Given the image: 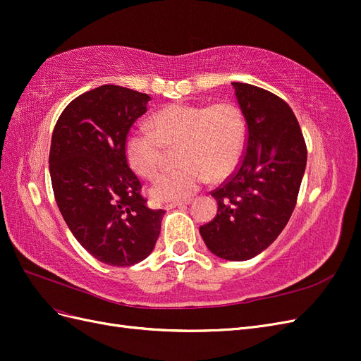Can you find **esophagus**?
<instances>
[{
    "instance_id": "34e87169",
    "label": "esophagus",
    "mask_w": 361,
    "mask_h": 361,
    "mask_svg": "<svg viewBox=\"0 0 361 361\" xmlns=\"http://www.w3.org/2000/svg\"><path fill=\"white\" fill-rule=\"evenodd\" d=\"M190 203H191V200L188 199V200H183V202H173V203H169V204H166L164 207H166L167 211H170V209H174V207H180V206L190 204Z\"/></svg>"
}]
</instances>
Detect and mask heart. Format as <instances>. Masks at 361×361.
Segmentation results:
<instances>
[{
  "instance_id": "1",
  "label": "heart",
  "mask_w": 361,
  "mask_h": 361,
  "mask_svg": "<svg viewBox=\"0 0 361 361\" xmlns=\"http://www.w3.org/2000/svg\"><path fill=\"white\" fill-rule=\"evenodd\" d=\"M152 129H130L125 155L138 176L154 179L161 169L164 146H180L178 159L182 167L162 174L149 190L157 202L190 199L211 178L223 180L231 176L244 155V117L228 102L166 106L152 117Z\"/></svg>"
}]
</instances>
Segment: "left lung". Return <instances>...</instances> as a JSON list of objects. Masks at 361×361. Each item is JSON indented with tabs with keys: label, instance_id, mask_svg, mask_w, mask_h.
I'll return each mask as SVG.
<instances>
[{
	"label": "left lung",
	"instance_id": "obj_1",
	"mask_svg": "<svg viewBox=\"0 0 361 361\" xmlns=\"http://www.w3.org/2000/svg\"><path fill=\"white\" fill-rule=\"evenodd\" d=\"M232 85L247 123L245 152L236 171L212 191L218 211L200 235L215 256L243 262L267 250L288 224L307 149L285 101L256 85Z\"/></svg>",
	"mask_w": 361,
	"mask_h": 361
}]
</instances>
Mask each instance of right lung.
Here are the masks:
<instances>
[{
  "label": "right lung",
  "mask_w": 361,
  "mask_h": 361,
  "mask_svg": "<svg viewBox=\"0 0 361 361\" xmlns=\"http://www.w3.org/2000/svg\"><path fill=\"white\" fill-rule=\"evenodd\" d=\"M150 96L105 84L73 99L54 128L49 174L59 209L89 253L130 267L154 250L162 209H150L129 169L125 140Z\"/></svg>",
  "instance_id": "1"
}]
</instances>
